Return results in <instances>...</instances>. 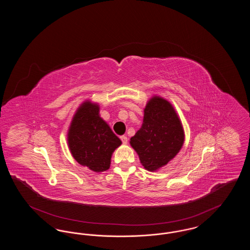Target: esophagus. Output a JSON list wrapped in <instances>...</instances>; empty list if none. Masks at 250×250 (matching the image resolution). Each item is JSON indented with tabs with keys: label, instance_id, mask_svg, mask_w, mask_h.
I'll return each instance as SVG.
<instances>
[{
	"label": "esophagus",
	"instance_id": "1",
	"mask_svg": "<svg viewBox=\"0 0 250 250\" xmlns=\"http://www.w3.org/2000/svg\"><path fill=\"white\" fill-rule=\"evenodd\" d=\"M120 139H121L122 143H124V144H126L127 142H128V139H127V137H125V136H121Z\"/></svg>",
	"mask_w": 250,
	"mask_h": 250
}]
</instances>
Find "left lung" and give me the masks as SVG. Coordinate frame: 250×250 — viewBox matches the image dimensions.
<instances>
[{
  "mask_svg": "<svg viewBox=\"0 0 250 250\" xmlns=\"http://www.w3.org/2000/svg\"><path fill=\"white\" fill-rule=\"evenodd\" d=\"M184 142L183 125L173 106L158 95L150 98L144 107L142 127L130 139L144 168L155 171L166 166Z\"/></svg>",
  "mask_w": 250,
  "mask_h": 250,
  "instance_id": "left-lung-1",
  "label": "left lung"
}]
</instances>
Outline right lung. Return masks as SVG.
I'll return each mask as SVG.
<instances>
[{
  "instance_id": "1",
  "label": "right lung",
  "mask_w": 250,
  "mask_h": 250,
  "mask_svg": "<svg viewBox=\"0 0 250 250\" xmlns=\"http://www.w3.org/2000/svg\"><path fill=\"white\" fill-rule=\"evenodd\" d=\"M67 143L79 164L102 172L109 168L112 153L122 142L100 117L99 105L86 100L72 118Z\"/></svg>"
}]
</instances>
